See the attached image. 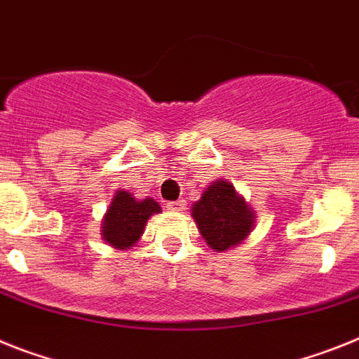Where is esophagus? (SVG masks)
<instances>
[{"instance_id": "1", "label": "esophagus", "mask_w": 359, "mask_h": 359, "mask_svg": "<svg viewBox=\"0 0 359 359\" xmlns=\"http://www.w3.org/2000/svg\"><path fill=\"white\" fill-rule=\"evenodd\" d=\"M166 208H168V210H171V211H182L184 208H186V202H184L182 198H179V201L168 202Z\"/></svg>"}]
</instances>
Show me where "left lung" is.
I'll return each mask as SVG.
<instances>
[{
	"label": "left lung",
	"instance_id": "1",
	"mask_svg": "<svg viewBox=\"0 0 359 359\" xmlns=\"http://www.w3.org/2000/svg\"><path fill=\"white\" fill-rule=\"evenodd\" d=\"M193 218L208 245L215 251H226L251 233L255 211L227 180H217L193 204Z\"/></svg>",
	"mask_w": 359,
	"mask_h": 359
}]
</instances>
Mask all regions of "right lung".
Instances as JSON below:
<instances>
[{
  "label": "right lung",
  "instance_id": "1",
  "mask_svg": "<svg viewBox=\"0 0 359 359\" xmlns=\"http://www.w3.org/2000/svg\"><path fill=\"white\" fill-rule=\"evenodd\" d=\"M161 211L154 198L137 201L128 191H117L102 220V238L117 249H128L141 238L148 218Z\"/></svg>",
  "mask_w": 359,
  "mask_h": 359
}]
</instances>
